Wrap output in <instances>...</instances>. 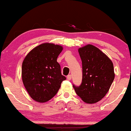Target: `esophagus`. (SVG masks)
Here are the masks:
<instances>
[{
	"label": "esophagus",
	"instance_id": "34e87169",
	"mask_svg": "<svg viewBox=\"0 0 131 131\" xmlns=\"http://www.w3.org/2000/svg\"><path fill=\"white\" fill-rule=\"evenodd\" d=\"M67 79H68V81H70L71 80V74H69V75H68V76H67Z\"/></svg>",
	"mask_w": 131,
	"mask_h": 131
}]
</instances>
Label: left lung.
I'll list each match as a JSON object with an SVG mask.
<instances>
[{
    "mask_svg": "<svg viewBox=\"0 0 131 131\" xmlns=\"http://www.w3.org/2000/svg\"><path fill=\"white\" fill-rule=\"evenodd\" d=\"M78 52L82 61V79L79 86H73L84 102L95 103L105 97L113 82V64L104 53L92 45L79 48Z\"/></svg>",
    "mask_w": 131,
    "mask_h": 131,
    "instance_id": "obj_1",
    "label": "left lung"
}]
</instances>
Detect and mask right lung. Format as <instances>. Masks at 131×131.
I'll list each match as a JSON object with an SVG mask.
<instances>
[{"mask_svg": "<svg viewBox=\"0 0 131 131\" xmlns=\"http://www.w3.org/2000/svg\"><path fill=\"white\" fill-rule=\"evenodd\" d=\"M62 50L59 45L42 43L30 51L23 61V82L30 97L35 101L44 103L50 100L66 79L57 61Z\"/></svg>", "mask_w": 131, "mask_h": 131, "instance_id": "1", "label": "right lung"}]
</instances>
